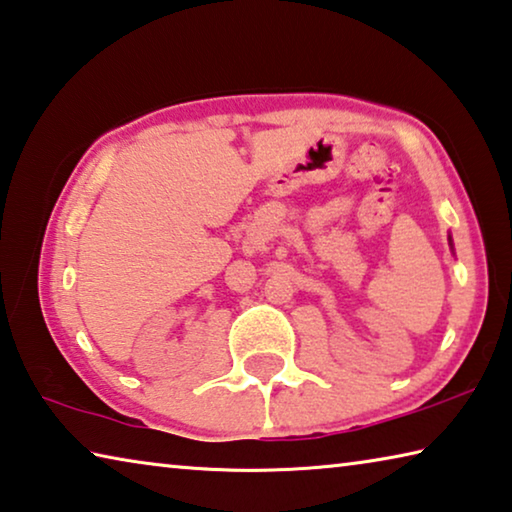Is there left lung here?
<instances>
[{"label": "left lung", "instance_id": "left-lung-1", "mask_svg": "<svg viewBox=\"0 0 512 512\" xmlns=\"http://www.w3.org/2000/svg\"><path fill=\"white\" fill-rule=\"evenodd\" d=\"M449 246H451V237H449Z\"/></svg>", "mask_w": 512, "mask_h": 512}]
</instances>
